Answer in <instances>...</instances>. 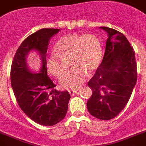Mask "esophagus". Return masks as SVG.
I'll return each mask as SVG.
<instances>
[{"label":"esophagus","mask_w":146,"mask_h":146,"mask_svg":"<svg viewBox=\"0 0 146 146\" xmlns=\"http://www.w3.org/2000/svg\"><path fill=\"white\" fill-rule=\"evenodd\" d=\"M78 90H69V94L71 95V96H73L74 94L77 93V92H78Z\"/></svg>","instance_id":"obj_1"}]
</instances>
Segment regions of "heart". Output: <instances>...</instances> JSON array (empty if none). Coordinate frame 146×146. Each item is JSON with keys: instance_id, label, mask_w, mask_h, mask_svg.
<instances>
[{"instance_id": "b5f03b06", "label": "heart", "mask_w": 146, "mask_h": 146, "mask_svg": "<svg viewBox=\"0 0 146 146\" xmlns=\"http://www.w3.org/2000/svg\"><path fill=\"white\" fill-rule=\"evenodd\" d=\"M56 53H50L46 60L49 74L59 77L64 71L61 58L71 56L73 68L60 78V85L65 88H76L82 85L88 73L92 74L98 68L102 59L99 40L91 34H72L62 37L55 45Z\"/></svg>"}]
</instances>
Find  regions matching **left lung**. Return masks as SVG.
<instances>
[{"mask_svg":"<svg viewBox=\"0 0 146 146\" xmlns=\"http://www.w3.org/2000/svg\"><path fill=\"white\" fill-rule=\"evenodd\" d=\"M108 34L101 65L88 82L92 96L87 102L90 113L109 120L124 109L137 82V64L134 49L122 33L101 27Z\"/></svg>","mask_w":146,"mask_h":146,"instance_id":"1","label":"left lung"}]
</instances>
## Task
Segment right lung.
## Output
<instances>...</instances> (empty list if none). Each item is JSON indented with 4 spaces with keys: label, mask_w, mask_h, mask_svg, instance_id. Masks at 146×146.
<instances>
[{
    "label": "right lung",
    "mask_w": 146,
    "mask_h": 146,
    "mask_svg": "<svg viewBox=\"0 0 146 146\" xmlns=\"http://www.w3.org/2000/svg\"><path fill=\"white\" fill-rule=\"evenodd\" d=\"M59 29H41L28 36L17 49L11 64V83L17 103L24 113L35 122L53 126L65 117L70 95L58 91L47 74L46 53L50 38ZM36 50L41 56L42 66L38 73L31 72L26 56Z\"/></svg>",
    "instance_id": "obj_1"
}]
</instances>
